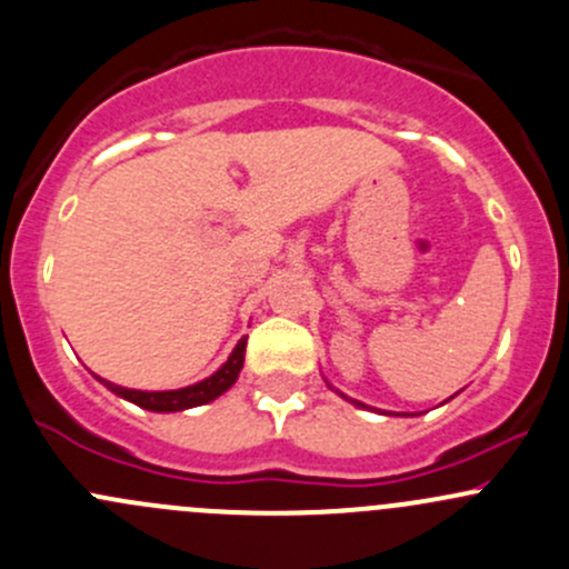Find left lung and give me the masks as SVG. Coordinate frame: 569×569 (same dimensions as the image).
<instances>
[{"mask_svg": "<svg viewBox=\"0 0 569 569\" xmlns=\"http://www.w3.org/2000/svg\"><path fill=\"white\" fill-rule=\"evenodd\" d=\"M327 386H330V382H327ZM332 388V386H330ZM332 391H336V388H332ZM338 396H341V399H347V401H352V405L355 407H363V410H375V407H369V405H363V401H358V399H349V396H343L341 391H336ZM449 399H451V396H449ZM377 412H380V410H377ZM386 416H393V412H386Z\"/></svg>", "mask_w": 569, "mask_h": 569, "instance_id": "left-lung-1", "label": "left lung"}]
</instances>
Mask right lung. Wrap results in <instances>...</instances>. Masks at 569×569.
Returning a JSON list of instances; mask_svg holds the SVG:
<instances>
[{
    "label": "right lung",
    "instance_id": "add662e5",
    "mask_svg": "<svg viewBox=\"0 0 569 569\" xmlns=\"http://www.w3.org/2000/svg\"><path fill=\"white\" fill-rule=\"evenodd\" d=\"M244 347H248V338H239V343L233 347V352L228 355V360L214 371V375L206 377V380H200V382H194V386L176 388V391H137V388L114 386V382L101 380V377H96V380L104 382V386L114 396H120V399L142 407V410L181 412V410H189V407L209 405V401H214L217 396L226 393L228 388L239 380V371H242V366H244Z\"/></svg>",
    "mask_w": 569,
    "mask_h": 569
}]
</instances>
